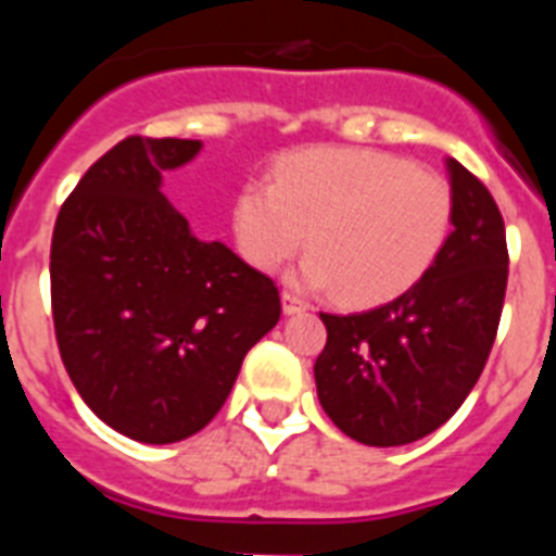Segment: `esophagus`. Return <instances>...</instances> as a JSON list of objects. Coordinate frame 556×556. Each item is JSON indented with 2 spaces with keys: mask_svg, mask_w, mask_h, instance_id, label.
<instances>
[{
  "mask_svg": "<svg viewBox=\"0 0 556 556\" xmlns=\"http://www.w3.org/2000/svg\"><path fill=\"white\" fill-rule=\"evenodd\" d=\"M281 308H283V314H301V312H306L308 303L303 301V298H298L294 292H283L281 294Z\"/></svg>",
  "mask_w": 556,
  "mask_h": 556,
  "instance_id": "1",
  "label": "esophagus"
}]
</instances>
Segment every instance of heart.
Here are the masks:
<instances>
[{
    "instance_id": "obj_1",
    "label": "heart",
    "mask_w": 556,
    "mask_h": 556,
    "mask_svg": "<svg viewBox=\"0 0 556 556\" xmlns=\"http://www.w3.org/2000/svg\"><path fill=\"white\" fill-rule=\"evenodd\" d=\"M454 223V191L437 172L378 150L303 147L278 159L273 184L248 180L230 208L236 248L275 273L306 244L308 287H337L353 306L415 287Z\"/></svg>"
}]
</instances>
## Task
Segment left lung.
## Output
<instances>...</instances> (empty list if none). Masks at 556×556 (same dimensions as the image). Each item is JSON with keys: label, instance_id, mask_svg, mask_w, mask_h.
Instances as JSON below:
<instances>
[{"label": "left lung", "instance_id": "obj_1", "mask_svg": "<svg viewBox=\"0 0 556 556\" xmlns=\"http://www.w3.org/2000/svg\"><path fill=\"white\" fill-rule=\"evenodd\" d=\"M454 223L429 273L401 298L358 314H320L314 362L323 409L376 448L415 443L448 420L479 381L507 292V233L493 194L445 159Z\"/></svg>", "mask_w": 556, "mask_h": 556}]
</instances>
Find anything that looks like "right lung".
I'll return each mask as SVG.
<instances>
[{
  "label": "right lung",
  "mask_w": 556,
  "mask_h": 556,
  "mask_svg": "<svg viewBox=\"0 0 556 556\" xmlns=\"http://www.w3.org/2000/svg\"><path fill=\"white\" fill-rule=\"evenodd\" d=\"M200 150L191 139L119 141L83 175L52 233V320L68 378L102 424L150 445L205 429L281 317L267 275L198 239L161 194L164 172Z\"/></svg>",
  "instance_id": "add662e5"
}]
</instances>
